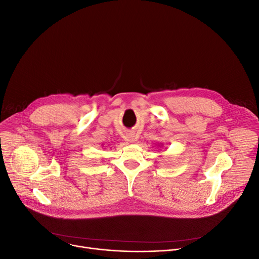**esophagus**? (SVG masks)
Here are the masks:
<instances>
[{
	"label": "esophagus",
	"mask_w": 259,
	"mask_h": 259,
	"mask_svg": "<svg viewBox=\"0 0 259 259\" xmlns=\"http://www.w3.org/2000/svg\"><path fill=\"white\" fill-rule=\"evenodd\" d=\"M128 139L130 140V142H135V141H137V135H135L134 133H129Z\"/></svg>",
	"instance_id": "obj_1"
}]
</instances>
